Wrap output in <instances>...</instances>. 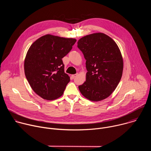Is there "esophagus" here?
<instances>
[{"label": "esophagus", "instance_id": "34e87169", "mask_svg": "<svg viewBox=\"0 0 151 151\" xmlns=\"http://www.w3.org/2000/svg\"><path fill=\"white\" fill-rule=\"evenodd\" d=\"M77 75H78V74H74V75H72V77L73 78H75Z\"/></svg>", "mask_w": 151, "mask_h": 151}]
</instances>
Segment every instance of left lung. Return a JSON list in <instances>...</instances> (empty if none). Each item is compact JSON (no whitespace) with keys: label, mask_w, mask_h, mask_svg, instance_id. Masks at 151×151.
Here are the masks:
<instances>
[{"label":"left lung","mask_w":151,"mask_h":151,"mask_svg":"<svg viewBox=\"0 0 151 151\" xmlns=\"http://www.w3.org/2000/svg\"><path fill=\"white\" fill-rule=\"evenodd\" d=\"M78 47L86 60V81L78 88L87 99L99 101L108 97L118 86L123 72V59L116 42L103 33L85 36Z\"/></svg>","instance_id":"obj_1"}]
</instances>
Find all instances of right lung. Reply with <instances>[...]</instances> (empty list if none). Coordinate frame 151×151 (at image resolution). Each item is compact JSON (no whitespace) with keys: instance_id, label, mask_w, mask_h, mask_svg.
Segmentation results:
<instances>
[{"instance_id":"add662e5","label":"right lung","mask_w":151,"mask_h":151,"mask_svg":"<svg viewBox=\"0 0 151 151\" xmlns=\"http://www.w3.org/2000/svg\"><path fill=\"white\" fill-rule=\"evenodd\" d=\"M76 41L48 34L29 48L24 60L25 75L32 90L42 99L53 100L63 95L70 77L64 73L62 58Z\"/></svg>"}]
</instances>
